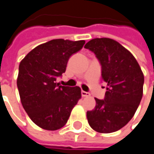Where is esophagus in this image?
<instances>
[{
  "label": "esophagus",
  "mask_w": 154,
  "mask_h": 154,
  "mask_svg": "<svg viewBox=\"0 0 154 154\" xmlns=\"http://www.w3.org/2000/svg\"><path fill=\"white\" fill-rule=\"evenodd\" d=\"M82 96L85 97H90V93L88 92H85V91H82Z\"/></svg>",
  "instance_id": "obj_1"
}]
</instances>
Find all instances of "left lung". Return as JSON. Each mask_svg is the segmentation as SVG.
I'll return each mask as SVG.
<instances>
[{"label": "left lung", "mask_w": 154, "mask_h": 154, "mask_svg": "<svg viewBox=\"0 0 154 154\" xmlns=\"http://www.w3.org/2000/svg\"><path fill=\"white\" fill-rule=\"evenodd\" d=\"M102 65V79L107 82L105 98H96V107L87 112L88 123L101 133L121 129L132 119L143 97L144 76L128 49L110 38H94L85 45Z\"/></svg>", "instance_id": "8db88e82"}]
</instances>
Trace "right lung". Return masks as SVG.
Segmentation results:
<instances>
[{
  "label": "right lung",
  "instance_id": "right-lung-1",
  "mask_svg": "<svg viewBox=\"0 0 154 154\" xmlns=\"http://www.w3.org/2000/svg\"><path fill=\"white\" fill-rule=\"evenodd\" d=\"M85 41L54 39L32 49L20 62L17 88L22 107L35 124L45 130L62 128L82 97L79 87L60 86L70 57Z\"/></svg>",
  "mask_w": 154,
  "mask_h": 154
}]
</instances>
